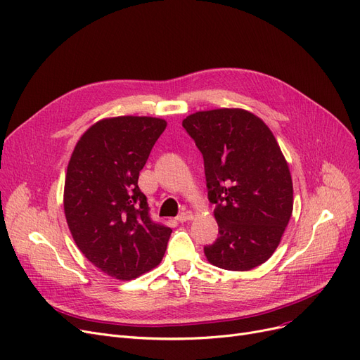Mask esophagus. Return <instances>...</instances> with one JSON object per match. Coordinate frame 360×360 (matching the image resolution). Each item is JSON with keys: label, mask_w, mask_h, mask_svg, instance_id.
<instances>
[{"label": "esophagus", "mask_w": 360, "mask_h": 360, "mask_svg": "<svg viewBox=\"0 0 360 360\" xmlns=\"http://www.w3.org/2000/svg\"><path fill=\"white\" fill-rule=\"evenodd\" d=\"M190 219H193V212H190V210H184L176 217L178 222H185V221H190Z\"/></svg>", "instance_id": "esophagus-1"}]
</instances>
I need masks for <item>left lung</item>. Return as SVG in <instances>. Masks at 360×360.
Returning a JSON list of instances; mask_svg holds the SVG:
<instances>
[{
    "instance_id": "8db88e82",
    "label": "left lung",
    "mask_w": 360,
    "mask_h": 360,
    "mask_svg": "<svg viewBox=\"0 0 360 360\" xmlns=\"http://www.w3.org/2000/svg\"><path fill=\"white\" fill-rule=\"evenodd\" d=\"M205 160L219 236L205 246L210 264L248 271L267 261L294 209L289 166L273 131L240 108L198 111L182 122Z\"/></svg>"
}]
</instances>
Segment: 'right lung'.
<instances>
[{
	"label": "right lung",
	"mask_w": 360,
	"mask_h": 360,
	"mask_svg": "<svg viewBox=\"0 0 360 360\" xmlns=\"http://www.w3.org/2000/svg\"><path fill=\"white\" fill-rule=\"evenodd\" d=\"M163 118H103L78 139L65 176L63 210L82 254L105 274L131 281L157 267L172 230L150 218L138 187Z\"/></svg>",
	"instance_id": "obj_1"
}]
</instances>
